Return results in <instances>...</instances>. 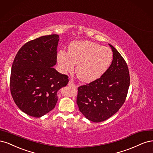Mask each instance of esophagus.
Listing matches in <instances>:
<instances>
[{"label":"esophagus","mask_w":153,"mask_h":153,"mask_svg":"<svg viewBox=\"0 0 153 153\" xmlns=\"http://www.w3.org/2000/svg\"><path fill=\"white\" fill-rule=\"evenodd\" d=\"M68 86H69L71 87H73V88H76V85H75L74 82L72 81H69V82H68Z\"/></svg>","instance_id":"34e87169"}]
</instances>
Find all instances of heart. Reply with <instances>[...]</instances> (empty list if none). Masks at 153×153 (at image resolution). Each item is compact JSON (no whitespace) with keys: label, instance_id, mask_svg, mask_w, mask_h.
Wrapping results in <instances>:
<instances>
[{"label":"heart","instance_id":"b5f03b06","mask_svg":"<svg viewBox=\"0 0 153 153\" xmlns=\"http://www.w3.org/2000/svg\"><path fill=\"white\" fill-rule=\"evenodd\" d=\"M112 52L109 48L90 41H75L68 47V51L58 53V63L64 71H72L77 64L76 73L83 82L97 80L111 65Z\"/></svg>","mask_w":153,"mask_h":153}]
</instances>
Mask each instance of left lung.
<instances>
[{
    "instance_id": "obj_1",
    "label": "left lung",
    "mask_w": 153,
    "mask_h": 153,
    "mask_svg": "<svg viewBox=\"0 0 153 153\" xmlns=\"http://www.w3.org/2000/svg\"><path fill=\"white\" fill-rule=\"evenodd\" d=\"M113 60L97 80L78 87L77 104L88 120L99 123L109 119L125 103L130 86V74L124 58L111 44Z\"/></svg>"
}]
</instances>
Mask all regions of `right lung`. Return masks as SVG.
<instances>
[{"label":"right lung","instance_id":"1","mask_svg":"<svg viewBox=\"0 0 153 153\" xmlns=\"http://www.w3.org/2000/svg\"><path fill=\"white\" fill-rule=\"evenodd\" d=\"M59 36H42L28 41L14 59L10 90L18 108L27 115L40 117L55 108L57 91L65 86L68 76L56 71Z\"/></svg>","mask_w":153,"mask_h":153}]
</instances>
